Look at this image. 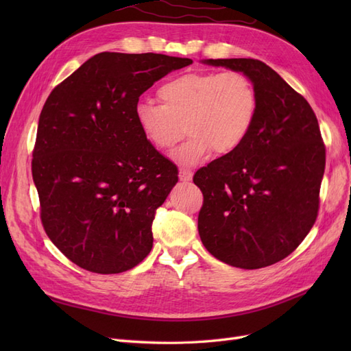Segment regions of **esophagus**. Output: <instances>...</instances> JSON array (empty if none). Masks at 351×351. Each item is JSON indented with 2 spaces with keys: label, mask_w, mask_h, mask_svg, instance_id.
Returning <instances> with one entry per match:
<instances>
[{
  "label": "esophagus",
  "mask_w": 351,
  "mask_h": 351,
  "mask_svg": "<svg viewBox=\"0 0 351 351\" xmlns=\"http://www.w3.org/2000/svg\"><path fill=\"white\" fill-rule=\"evenodd\" d=\"M178 177H180V180H182V182H190V180H192V177H193V173L190 171V169L180 168Z\"/></svg>",
  "instance_id": "esophagus-1"
}]
</instances>
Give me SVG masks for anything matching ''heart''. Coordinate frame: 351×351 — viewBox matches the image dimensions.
Segmentation results:
<instances>
[{"instance_id": "heart-1", "label": "heart", "mask_w": 351, "mask_h": 351, "mask_svg": "<svg viewBox=\"0 0 351 351\" xmlns=\"http://www.w3.org/2000/svg\"><path fill=\"white\" fill-rule=\"evenodd\" d=\"M156 95L161 105H134V121L159 151L171 149L187 130L174 155L184 165L199 164L214 149L222 155L239 149L258 115L256 89L240 71L187 73L161 84Z\"/></svg>"}]
</instances>
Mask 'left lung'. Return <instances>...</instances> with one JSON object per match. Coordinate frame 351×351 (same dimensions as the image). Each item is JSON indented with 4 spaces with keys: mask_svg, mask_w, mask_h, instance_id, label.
Masks as SVG:
<instances>
[{
    "mask_svg": "<svg viewBox=\"0 0 351 351\" xmlns=\"http://www.w3.org/2000/svg\"><path fill=\"white\" fill-rule=\"evenodd\" d=\"M202 62L246 74L258 93V115L239 149L193 177L204 193L199 236L231 267H269L294 252L316 221L325 171L319 124L309 102L265 62Z\"/></svg>",
    "mask_w": 351,
    "mask_h": 351,
    "instance_id": "left-lung-1",
    "label": "left lung"
}]
</instances>
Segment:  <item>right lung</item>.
Wrapping results in <instances>:
<instances>
[{"label": "right lung", "mask_w": 351, "mask_h": 351, "mask_svg": "<svg viewBox=\"0 0 351 351\" xmlns=\"http://www.w3.org/2000/svg\"><path fill=\"white\" fill-rule=\"evenodd\" d=\"M190 58L101 52L51 92L42 108L32 176L51 241L97 274L139 265L152 221L178 182L177 167L134 121L141 95Z\"/></svg>", "instance_id": "right-lung-1"}]
</instances>
